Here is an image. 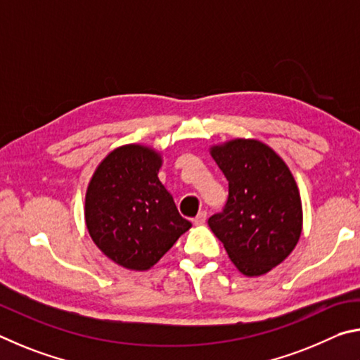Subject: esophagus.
<instances>
[{
  "label": "esophagus",
  "mask_w": 360,
  "mask_h": 360,
  "mask_svg": "<svg viewBox=\"0 0 360 360\" xmlns=\"http://www.w3.org/2000/svg\"><path fill=\"white\" fill-rule=\"evenodd\" d=\"M205 219H207V212H199V213H198V217H194V218H193V223H194V224H198V226H200V224H204V223H205Z\"/></svg>",
  "instance_id": "34e87169"
}]
</instances>
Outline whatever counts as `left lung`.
Instances as JSON below:
<instances>
[{
  "mask_svg": "<svg viewBox=\"0 0 360 360\" xmlns=\"http://www.w3.org/2000/svg\"><path fill=\"white\" fill-rule=\"evenodd\" d=\"M210 153L229 184L223 212L209 226L231 261L247 276H259L291 255L302 232L299 188L285 161L253 139H236Z\"/></svg>",
  "mask_w": 360,
  "mask_h": 360,
  "instance_id": "8db88e82",
  "label": "left lung"
}]
</instances>
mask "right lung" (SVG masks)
<instances>
[{"label": "right lung", "instance_id": "obj_1", "mask_svg": "<svg viewBox=\"0 0 360 360\" xmlns=\"http://www.w3.org/2000/svg\"><path fill=\"white\" fill-rule=\"evenodd\" d=\"M161 162L155 150L123 145L104 158L88 185V232L124 269L148 270L191 228L158 179Z\"/></svg>", "mask_w": 360, "mask_h": 360}]
</instances>
